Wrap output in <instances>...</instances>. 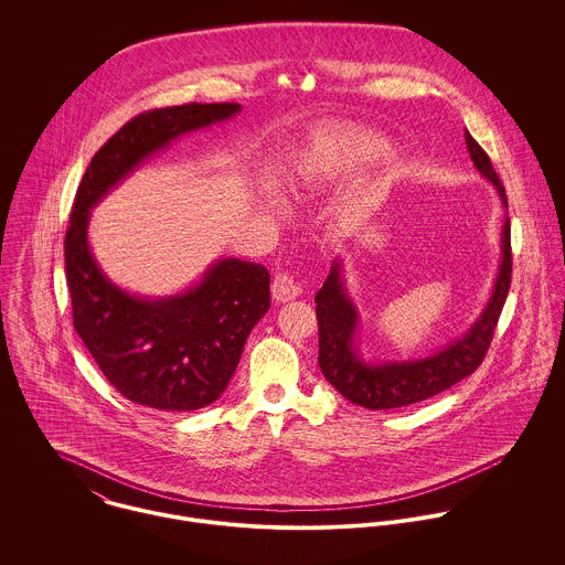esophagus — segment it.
I'll use <instances>...</instances> for the list:
<instances>
[{"instance_id":"esophagus-1","label":"esophagus","mask_w":565,"mask_h":565,"mask_svg":"<svg viewBox=\"0 0 565 565\" xmlns=\"http://www.w3.org/2000/svg\"><path fill=\"white\" fill-rule=\"evenodd\" d=\"M302 294V287L300 282L294 278V274L289 271H280L274 276V282H271V296L276 302H289V300H296L298 296Z\"/></svg>"}]
</instances>
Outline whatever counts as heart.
<instances>
[{
	"label": "heart",
	"mask_w": 565,
	"mask_h": 565,
	"mask_svg": "<svg viewBox=\"0 0 565 565\" xmlns=\"http://www.w3.org/2000/svg\"><path fill=\"white\" fill-rule=\"evenodd\" d=\"M385 148L387 146L383 139H379L376 135H370V132H361V130L330 135L313 146V150L305 159L302 169L307 175L322 173L330 167L376 159L385 152Z\"/></svg>",
	"instance_id": "obj_1"
}]
</instances>
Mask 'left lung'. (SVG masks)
<instances>
[{"label":"left lung","instance_id":"1","mask_svg":"<svg viewBox=\"0 0 565 565\" xmlns=\"http://www.w3.org/2000/svg\"><path fill=\"white\" fill-rule=\"evenodd\" d=\"M466 146L475 167L498 189V195L507 209V193L500 178L484 154L483 148L466 130ZM511 287V226L504 220L502 226V263L493 282V294L470 330L426 359L390 361V363H365L354 345V332L359 326V313L343 289L341 263L334 260L330 274L316 296V313L320 326V356L326 381L352 404L385 411L406 404L422 403L430 396L441 394L455 383L470 376L489 350L498 318L502 313L507 294Z\"/></svg>","mask_w":565,"mask_h":565}]
</instances>
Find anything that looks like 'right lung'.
<instances>
[{"mask_svg": "<svg viewBox=\"0 0 565 565\" xmlns=\"http://www.w3.org/2000/svg\"><path fill=\"white\" fill-rule=\"evenodd\" d=\"M235 102L182 104L137 115L90 159L65 235L74 328L106 381L128 401L195 411L228 387L252 328L269 309V271L222 258L202 282L171 298H139L115 287L90 254V209L132 169L184 132L231 119Z\"/></svg>", "mask_w": 565, "mask_h": 565, "instance_id": "1", "label": "right lung"}]
</instances>
